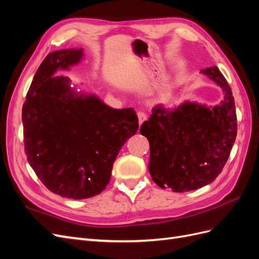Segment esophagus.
Listing matches in <instances>:
<instances>
[{
    "instance_id": "esophagus-1",
    "label": "esophagus",
    "mask_w": 259,
    "mask_h": 259,
    "mask_svg": "<svg viewBox=\"0 0 259 259\" xmlns=\"http://www.w3.org/2000/svg\"><path fill=\"white\" fill-rule=\"evenodd\" d=\"M137 116H138V123H139V125H142L144 123V121L147 120V114L142 112V111L137 112Z\"/></svg>"
}]
</instances>
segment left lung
I'll use <instances>...</instances> for the list:
<instances>
[{
  "label": "left lung",
  "instance_id": "1",
  "mask_svg": "<svg viewBox=\"0 0 259 259\" xmlns=\"http://www.w3.org/2000/svg\"><path fill=\"white\" fill-rule=\"evenodd\" d=\"M222 89L214 107L187 100L173 109L156 105L140 127L150 145L149 171L163 189H199L221 173L237 137L236 105L228 82L216 66L201 70Z\"/></svg>",
  "mask_w": 259,
  "mask_h": 259
}]
</instances>
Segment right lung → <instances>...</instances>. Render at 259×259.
Masks as SVG:
<instances>
[{"label":"right lung","instance_id":"obj_1","mask_svg":"<svg viewBox=\"0 0 259 259\" xmlns=\"http://www.w3.org/2000/svg\"><path fill=\"white\" fill-rule=\"evenodd\" d=\"M83 49L55 51L34 74L22 106L23 143L30 166L52 192L82 200L106 189L122 146L136 134L133 108L113 109L94 94L54 76L83 59Z\"/></svg>","mask_w":259,"mask_h":259}]
</instances>
